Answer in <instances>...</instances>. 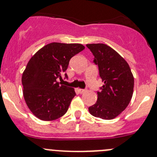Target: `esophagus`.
<instances>
[{
	"instance_id": "34e87169",
	"label": "esophagus",
	"mask_w": 157,
	"mask_h": 157,
	"mask_svg": "<svg viewBox=\"0 0 157 157\" xmlns=\"http://www.w3.org/2000/svg\"><path fill=\"white\" fill-rule=\"evenodd\" d=\"M79 92H80V94H83V93H85L86 92V89H79Z\"/></svg>"
}]
</instances>
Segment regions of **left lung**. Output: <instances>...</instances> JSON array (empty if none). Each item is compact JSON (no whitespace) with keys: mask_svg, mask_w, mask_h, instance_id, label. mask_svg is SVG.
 I'll use <instances>...</instances> for the list:
<instances>
[{"mask_svg":"<svg viewBox=\"0 0 157 157\" xmlns=\"http://www.w3.org/2000/svg\"><path fill=\"white\" fill-rule=\"evenodd\" d=\"M94 56L100 77L104 82L98 101L89 107L91 115L104 120L116 118L130 104L132 97L134 77L127 61L107 44H88Z\"/></svg>","mask_w":157,"mask_h":157,"instance_id":"1","label":"left lung"}]
</instances>
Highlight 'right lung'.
Returning a JSON list of instances; mask_svg holds the SVG:
<instances>
[{"mask_svg":"<svg viewBox=\"0 0 157 157\" xmlns=\"http://www.w3.org/2000/svg\"><path fill=\"white\" fill-rule=\"evenodd\" d=\"M84 49L81 44L50 43L29 60L22 75L23 94L28 108L38 118L53 121L68 111L76 93L73 88L61 85L58 80H63L62 75L71 58Z\"/></svg>","mask_w":157,"mask_h":157,"instance_id":"right-lung-1","label":"right lung"}]
</instances>
